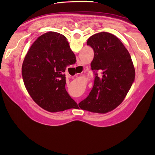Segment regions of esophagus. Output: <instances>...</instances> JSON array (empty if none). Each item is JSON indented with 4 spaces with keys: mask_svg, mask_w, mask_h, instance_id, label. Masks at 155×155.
I'll return each mask as SVG.
<instances>
[{
    "mask_svg": "<svg viewBox=\"0 0 155 155\" xmlns=\"http://www.w3.org/2000/svg\"><path fill=\"white\" fill-rule=\"evenodd\" d=\"M77 67H78V68H79V69L82 70L81 72L85 71V67H84V64L83 63V62H81V61L79 62V65H78V66Z\"/></svg>",
    "mask_w": 155,
    "mask_h": 155,
    "instance_id": "1",
    "label": "esophagus"
}]
</instances>
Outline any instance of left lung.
Returning <instances> with one entry per match:
<instances>
[{"instance_id": "left-lung-1", "label": "left lung", "mask_w": 155, "mask_h": 155, "mask_svg": "<svg viewBox=\"0 0 155 155\" xmlns=\"http://www.w3.org/2000/svg\"><path fill=\"white\" fill-rule=\"evenodd\" d=\"M87 44L94 51L91 65L96 77L91 92L79 106L92 112L107 113L122 103L133 85L135 70L132 59L121 41L110 33L93 35ZM97 71L101 72L100 76Z\"/></svg>"}]
</instances>
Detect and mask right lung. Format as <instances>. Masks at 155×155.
Here are the masks:
<instances>
[{
	"mask_svg": "<svg viewBox=\"0 0 155 155\" xmlns=\"http://www.w3.org/2000/svg\"><path fill=\"white\" fill-rule=\"evenodd\" d=\"M76 61L62 34L48 31L34 41L23 61L22 77L28 92L39 107L57 112L77 105L65 88L64 74Z\"/></svg>",
	"mask_w": 155,
	"mask_h": 155,
	"instance_id": "add662e5",
	"label": "right lung"
}]
</instances>
